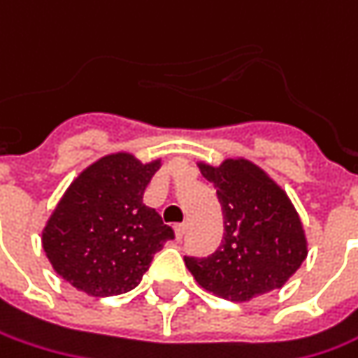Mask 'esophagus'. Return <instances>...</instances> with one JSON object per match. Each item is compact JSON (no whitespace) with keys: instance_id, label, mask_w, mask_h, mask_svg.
I'll return each instance as SVG.
<instances>
[{"instance_id":"1","label":"esophagus","mask_w":358,"mask_h":358,"mask_svg":"<svg viewBox=\"0 0 358 358\" xmlns=\"http://www.w3.org/2000/svg\"><path fill=\"white\" fill-rule=\"evenodd\" d=\"M185 231H187L185 223H177V225H175V237H177V239H183Z\"/></svg>"}]
</instances>
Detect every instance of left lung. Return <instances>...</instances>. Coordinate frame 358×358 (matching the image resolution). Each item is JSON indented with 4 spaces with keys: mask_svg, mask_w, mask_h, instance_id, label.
<instances>
[{
    "mask_svg": "<svg viewBox=\"0 0 358 358\" xmlns=\"http://www.w3.org/2000/svg\"><path fill=\"white\" fill-rule=\"evenodd\" d=\"M197 167L217 187L225 233L207 259L185 257L195 281L235 303L281 289L309 255L303 221L287 191L251 159L199 161Z\"/></svg>",
    "mask_w": 358,
    "mask_h": 358,
    "instance_id": "8db88e82",
    "label": "left lung"
}]
</instances>
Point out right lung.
I'll return each mask as SVG.
<instances>
[{
  "label": "right lung",
  "instance_id": "1",
  "mask_svg": "<svg viewBox=\"0 0 358 358\" xmlns=\"http://www.w3.org/2000/svg\"><path fill=\"white\" fill-rule=\"evenodd\" d=\"M161 157L129 151L95 159L69 183L41 231L53 271L77 291L113 296L135 289L153 255L173 239L161 215L143 203Z\"/></svg>",
  "mask_w": 358,
  "mask_h": 358
}]
</instances>
